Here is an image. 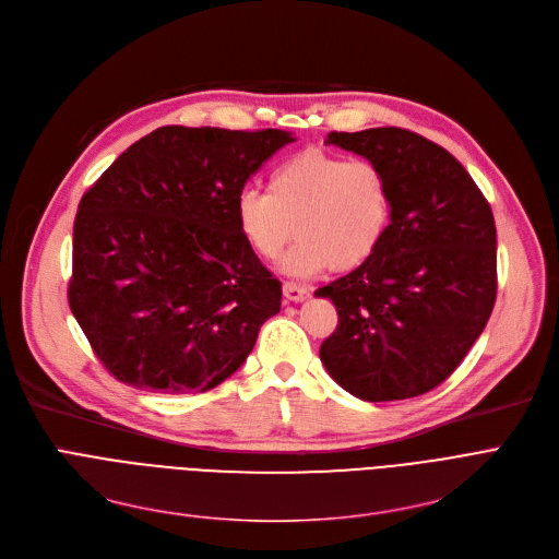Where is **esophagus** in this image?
I'll list each match as a JSON object with an SVG mask.
<instances>
[{
  "label": "esophagus",
  "instance_id": "obj_1",
  "mask_svg": "<svg viewBox=\"0 0 559 559\" xmlns=\"http://www.w3.org/2000/svg\"><path fill=\"white\" fill-rule=\"evenodd\" d=\"M308 287L301 283H283V295L287 301H304L308 297Z\"/></svg>",
  "mask_w": 559,
  "mask_h": 559
}]
</instances>
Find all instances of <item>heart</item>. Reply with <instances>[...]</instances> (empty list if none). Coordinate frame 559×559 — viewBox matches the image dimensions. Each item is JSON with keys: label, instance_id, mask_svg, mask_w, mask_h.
<instances>
[{"label": "heart", "instance_id": "heart-1", "mask_svg": "<svg viewBox=\"0 0 559 559\" xmlns=\"http://www.w3.org/2000/svg\"><path fill=\"white\" fill-rule=\"evenodd\" d=\"M392 219V190L383 167L348 160L324 150H304L283 160L267 194L247 190L235 203L242 240L260 260H276L289 240L301 238L283 270L310 276L365 264L383 242Z\"/></svg>", "mask_w": 559, "mask_h": 559}]
</instances>
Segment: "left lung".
<instances>
[{
    "instance_id": "obj_1",
    "label": "left lung",
    "mask_w": 559,
    "mask_h": 559,
    "mask_svg": "<svg viewBox=\"0 0 559 559\" xmlns=\"http://www.w3.org/2000/svg\"><path fill=\"white\" fill-rule=\"evenodd\" d=\"M329 144L383 167L392 219L365 264L314 292L337 310L319 358L362 401L426 394L460 367L493 310L491 209L468 171L419 133L333 131Z\"/></svg>"
}]
</instances>
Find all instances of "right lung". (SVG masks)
I'll return each mask as SVG.
<instances>
[{"instance_id": "1", "label": "right lung", "mask_w": 559, "mask_h": 559, "mask_svg": "<svg viewBox=\"0 0 559 559\" xmlns=\"http://www.w3.org/2000/svg\"><path fill=\"white\" fill-rule=\"evenodd\" d=\"M287 131L160 127L81 197L70 310L120 383L158 394L217 388L281 310V281L235 222L249 176Z\"/></svg>"}]
</instances>
